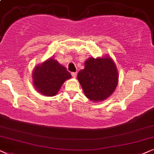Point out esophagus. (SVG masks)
Listing matches in <instances>:
<instances>
[{"label": "esophagus", "instance_id": "obj_1", "mask_svg": "<svg viewBox=\"0 0 154 154\" xmlns=\"http://www.w3.org/2000/svg\"><path fill=\"white\" fill-rule=\"evenodd\" d=\"M72 76L73 78H75L76 76H77V73H76V72H72Z\"/></svg>", "mask_w": 154, "mask_h": 154}]
</instances>
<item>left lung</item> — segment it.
I'll list each match as a JSON object with an SVG mask.
<instances>
[{
  "label": "left lung",
  "mask_w": 154,
  "mask_h": 154,
  "mask_svg": "<svg viewBox=\"0 0 154 154\" xmlns=\"http://www.w3.org/2000/svg\"><path fill=\"white\" fill-rule=\"evenodd\" d=\"M86 97L91 101H103L116 90L118 83V72L110 56L89 58L85 68L77 75Z\"/></svg>",
  "instance_id": "left-lung-1"
}]
</instances>
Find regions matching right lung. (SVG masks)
Returning a JSON list of instances; mask_svg holds the SVG:
<instances>
[{
  "instance_id": "1",
  "label": "right lung",
  "mask_w": 154,
  "mask_h": 154,
  "mask_svg": "<svg viewBox=\"0 0 154 154\" xmlns=\"http://www.w3.org/2000/svg\"><path fill=\"white\" fill-rule=\"evenodd\" d=\"M71 77L65 67L52 58L36 65L32 72L33 85L38 93L46 96L56 95L65 81Z\"/></svg>"
}]
</instances>
